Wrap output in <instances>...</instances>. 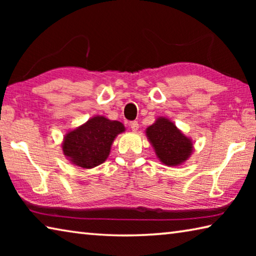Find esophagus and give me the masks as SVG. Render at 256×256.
<instances>
[{"label":"esophagus","instance_id":"esophagus-1","mask_svg":"<svg viewBox=\"0 0 256 256\" xmlns=\"http://www.w3.org/2000/svg\"><path fill=\"white\" fill-rule=\"evenodd\" d=\"M128 126L131 128L132 131L136 132V131H138V123L136 122V120H133V122L128 123Z\"/></svg>","mask_w":256,"mask_h":256}]
</instances>
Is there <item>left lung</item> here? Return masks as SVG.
Masks as SVG:
<instances>
[{
  "mask_svg": "<svg viewBox=\"0 0 256 256\" xmlns=\"http://www.w3.org/2000/svg\"><path fill=\"white\" fill-rule=\"evenodd\" d=\"M146 136L156 150L160 162L167 166L184 162L192 152L193 144L175 124L167 118H158L146 128Z\"/></svg>",
  "mask_w": 256,
  "mask_h": 256,
  "instance_id": "obj_1",
  "label": "left lung"
}]
</instances>
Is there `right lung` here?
<instances>
[{
	"mask_svg": "<svg viewBox=\"0 0 256 256\" xmlns=\"http://www.w3.org/2000/svg\"><path fill=\"white\" fill-rule=\"evenodd\" d=\"M124 130V125L118 120H110L104 116L90 118L66 134L63 152L76 166L94 168L107 159L115 136Z\"/></svg>",
	"mask_w": 256,
	"mask_h": 256,
	"instance_id": "right-lung-1",
	"label": "right lung"
}]
</instances>
